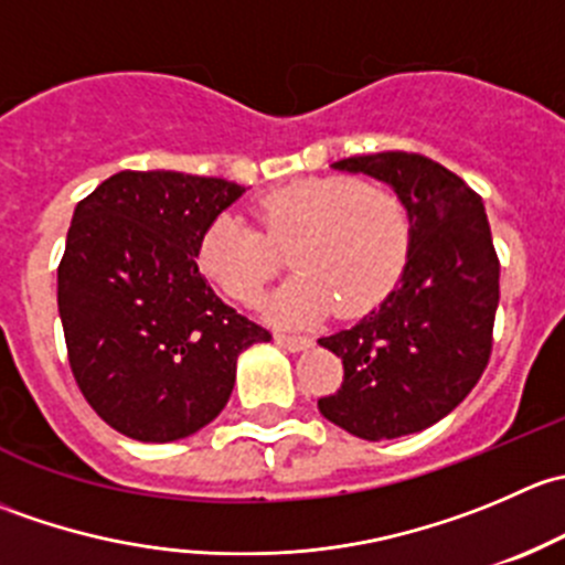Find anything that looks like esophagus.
Wrapping results in <instances>:
<instances>
[{
	"label": "esophagus",
	"mask_w": 565,
	"mask_h": 565,
	"mask_svg": "<svg viewBox=\"0 0 565 565\" xmlns=\"http://www.w3.org/2000/svg\"><path fill=\"white\" fill-rule=\"evenodd\" d=\"M276 341L281 347H287L289 352H300L311 344L309 335H298V333H276Z\"/></svg>",
	"instance_id": "1"
}]
</instances>
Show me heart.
Returning <instances> with one entry per match:
<instances>
[{
	"label": "heart",
	"instance_id": "1",
	"mask_svg": "<svg viewBox=\"0 0 565 565\" xmlns=\"http://www.w3.org/2000/svg\"><path fill=\"white\" fill-rule=\"evenodd\" d=\"M254 218L224 213L199 243V265L241 303H256L281 273L284 256L298 276L276 295L273 315L303 322L335 303L344 317L363 315L388 295L409 246L402 199L352 177H309L256 199Z\"/></svg>",
	"mask_w": 565,
	"mask_h": 565
}]
</instances>
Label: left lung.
<instances>
[{
    "label": "left lung",
    "mask_w": 565,
    "mask_h": 565,
    "mask_svg": "<svg viewBox=\"0 0 565 565\" xmlns=\"http://www.w3.org/2000/svg\"><path fill=\"white\" fill-rule=\"evenodd\" d=\"M333 169L388 182L407 207L409 250L398 287L352 328L319 339L344 383L319 413L363 440H393L446 418L492 355L500 259L483 199L418 152H377Z\"/></svg>",
    "instance_id": "8db88e82"
}]
</instances>
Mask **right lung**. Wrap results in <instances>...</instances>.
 Wrapping results in <instances>:
<instances>
[{"instance_id": "obj_1", "label": "right lung", "mask_w": 565, "mask_h": 565, "mask_svg": "<svg viewBox=\"0 0 565 565\" xmlns=\"http://www.w3.org/2000/svg\"><path fill=\"white\" fill-rule=\"evenodd\" d=\"M243 193L221 177L125 169L76 204L56 306L73 377L119 435L199 431L230 402L237 355L270 341L196 265L207 226Z\"/></svg>"}]
</instances>
